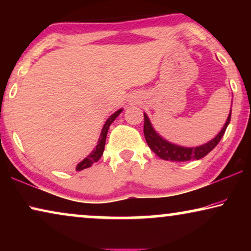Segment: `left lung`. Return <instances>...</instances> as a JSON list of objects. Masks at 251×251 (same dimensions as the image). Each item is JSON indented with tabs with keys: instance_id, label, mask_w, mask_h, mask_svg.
Wrapping results in <instances>:
<instances>
[{
	"instance_id": "left-lung-1",
	"label": "left lung",
	"mask_w": 251,
	"mask_h": 251,
	"mask_svg": "<svg viewBox=\"0 0 251 251\" xmlns=\"http://www.w3.org/2000/svg\"><path fill=\"white\" fill-rule=\"evenodd\" d=\"M231 112L232 108L229 111L228 118L226 120L224 126H223L218 135L215 138H212L210 142L197 147H183L179 145H175V144L163 139L154 130L152 123H151L146 113H144V135H145L146 143L150 146V149L162 160L175 161V162H184V161L202 159L209 152H211L217 146V144L221 142L222 137L224 136L226 128H227L228 123L231 121Z\"/></svg>"
}]
</instances>
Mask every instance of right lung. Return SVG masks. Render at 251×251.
<instances>
[{"mask_svg":"<svg viewBox=\"0 0 251 251\" xmlns=\"http://www.w3.org/2000/svg\"><path fill=\"white\" fill-rule=\"evenodd\" d=\"M122 112V109H119V111H116L114 114H112L109 118L107 119V121L105 122L104 126H102L101 129V133H100V137H99V140H98V144L97 146L95 147L94 151L89 154V155L85 157L81 161L80 163L76 166V170L80 171V170H83V169H87V168L91 167L92 164L95 162H97V161L100 159L102 153H104V150H105V143H106V136H107V132H108V129H109V126L112 125L113 121L118 118L120 115V113Z\"/></svg>","mask_w":251,"mask_h":251,"instance_id":"right-lung-1","label":"right lung"}]
</instances>
